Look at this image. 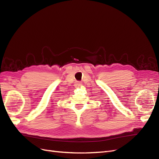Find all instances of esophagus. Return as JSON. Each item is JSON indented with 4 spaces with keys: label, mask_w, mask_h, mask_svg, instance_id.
<instances>
[{
    "label": "esophagus",
    "mask_w": 159,
    "mask_h": 159,
    "mask_svg": "<svg viewBox=\"0 0 159 159\" xmlns=\"http://www.w3.org/2000/svg\"><path fill=\"white\" fill-rule=\"evenodd\" d=\"M81 84V83H80V82H78V83H76V85H80Z\"/></svg>",
    "instance_id": "esophagus-1"
}]
</instances>
